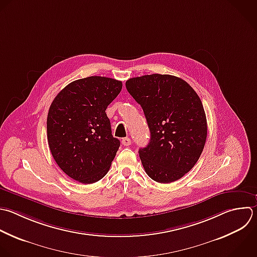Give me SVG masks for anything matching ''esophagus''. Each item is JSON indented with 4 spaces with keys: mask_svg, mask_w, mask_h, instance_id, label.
<instances>
[{
    "mask_svg": "<svg viewBox=\"0 0 257 257\" xmlns=\"http://www.w3.org/2000/svg\"><path fill=\"white\" fill-rule=\"evenodd\" d=\"M121 144H122L123 146L127 147V146L132 145V141H131V139H130V138H123V139H122V141H121Z\"/></svg>",
    "mask_w": 257,
    "mask_h": 257,
    "instance_id": "34e87169",
    "label": "esophagus"
}]
</instances>
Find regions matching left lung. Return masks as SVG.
Here are the masks:
<instances>
[{
	"instance_id": "obj_1",
	"label": "left lung",
	"mask_w": 257,
	"mask_h": 257,
	"mask_svg": "<svg viewBox=\"0 0 257 257\" xmlns=\"http://www.w3.org/2000/svg\"><path fill=\"white\" fill-rule=\"evenodd\" d=\"M130 94L141 104L151 140L139 154L148 176L172 183L199 160L207 138V119L196 91L183 79L168 74L130 78Z\"/></svg>"
}]
</instances>
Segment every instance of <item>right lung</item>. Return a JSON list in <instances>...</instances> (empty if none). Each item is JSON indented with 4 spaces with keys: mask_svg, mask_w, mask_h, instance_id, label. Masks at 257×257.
Returning a JSON list of instances; mask_svg holds the SVG:
<instances>
[{
    "mask_svg": "<svg viewBox=\"0 0 257 257\" xmlns=\"http://www.w3.org/2000/svg\"><path fill=\"white\" fill-rule=\"evenodd\" d=\"M122 82L102 76L75 80L52 101L47 116V139L59 168L71 179L92 184L102 179L120 146L112 137L107 105Z\"/></svg>",
    "mask_w": 257,
    "mask_h": 257,
    "instance_id": "right-lung-1",
    "label": "right lung"
}]
</instances>
